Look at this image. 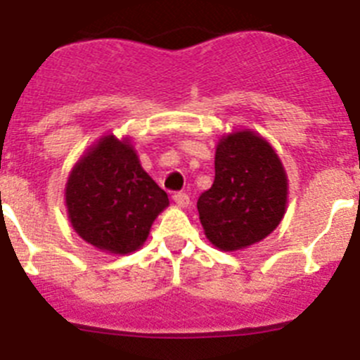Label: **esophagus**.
Instances as JSON below:
<instances>
[{
  "mask_svg": "<svg viewBox=\"0 0 360 360\" xmlns=\"http://www.w3.org/2000/svg\"><path fill=\"white\" fill-rule=\"evenodd\" d=\"M173 202L176 203L178 207H187L189 205V195L187 193H174Z\"/></svg>",
  "mask_w": 360,
  "mask_h": 360,
  "instance_id": "esophagus-1",
  "label": "esophagus"
}]
</instances>
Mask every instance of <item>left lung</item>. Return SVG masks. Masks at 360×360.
<instances>
[{"label": "left lung", "mask_w": 360, "mask_h": 360, "mask_svg": "<svg viewBox=\"0 0 360 360\" xmlns=\"http://www.w3.org/2000/svg\"><path fill=\"white\" fill-rule=\"evenodd\" d=\"M287 173L278 153L257 133H229L216 146L214 182L198 198L205 236L219 250L262 241L285 216Z\"/></svg>", "instance_id": "8db88e82"}]
</instances>
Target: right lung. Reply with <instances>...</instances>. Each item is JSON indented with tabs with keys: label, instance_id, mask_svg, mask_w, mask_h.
Instances as JSON below:
<instances>
[{
	"label": "right lung",
	"instance_id": "add662e5",
	"mask_svg": "<svg viewBox=\"0 0 360 360\" xmlns=\"http://www.w3.org/2000/svg\"><path fill=\"white\" fill-rule=\"evenodd\" d=\"M65 196L75 232L111 254L141 249L155 218L169 205L131 142L115 135L103 136L73 165Z\"/></svg>",
	"mask_w": 360,
	"mask_h": 360
}]
</instances>
